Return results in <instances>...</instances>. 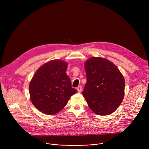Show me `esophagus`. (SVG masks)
<instances>
[{
    "label": "esophagus",
    "instance_id": "obj_1",
    "mask_svg": "<svg viewBox=\"0 0 149 149\" xmlns=\"http://www.w3.org/2000/svg\"><path fill=\"white\" fill-rule=\"evenodd\" d=\"M77 90L78 91V92L79 93H80L81 91H82V87L81 86H78L77 88Z\"/></svg>",
    "mask_w": 149,
    "mask_h": 149
}]
</instances>
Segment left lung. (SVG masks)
<instances>
[{"label":"left lung","mask_w":149,"mask_h":149,"mask_svg":"<svg viewBox=\"0 0 149 149\" xmlns=\"http://www.w3.org/2000/svg\"><path fill=\"white\" fill-rule=\"evenodd\" d=\"M87 82L82 95L96 114L114 112L124 96L125 80L117 66L107 59L91 57L84 63Z\"/></svg>","instance_id":"left-lung-1"}]
</instances>
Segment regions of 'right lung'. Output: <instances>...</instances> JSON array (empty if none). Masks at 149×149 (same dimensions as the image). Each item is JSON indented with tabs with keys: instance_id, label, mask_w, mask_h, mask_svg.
Returning <instances> with one entry per match:
<instances>
[{
	"instance_id": "right-lung-1",
	"label": "right lung",
	"mask_w": 149,
	"mask_h": 149,
	"mask_svg": "<svg viewBox=\"0 0 149 149\" xmlns=\"http://www.w3.org/2000/svg\"><path fill=\"white\" fill-rule=\"evenodd\" d=\"M68 63L51 60L40 66L30 81V99L35 107L45 114L53 115L65 107L71 97L78 91L72 88L67 74Z\"/></svg>"
}]
</instances>
